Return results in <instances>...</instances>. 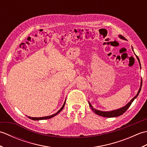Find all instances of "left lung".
<instances>
[{
	"mask_svg": "<svg viewBox=\"0 0 147 147\" xmlns=\"http://www.w3.org/2000/svg\"><path fill=\"white\" fill-rule=\"evenodd\" d=\"M120 37V38L121 39H123V40H126L125 38H124V36H123L122 35H119V36ZM133 49V48H132ZM136 56V58L138 59V60L139 61V63H140V67H141V65H140V60H139V58L138 57V56ZM142 80L141 81V85H140V88L138 90V93H137L136 95L135 96V97L131 99V100L128 104H127L124 107H122V108H120L119 109H117V110H114V111H98V110H96V109H95L93 107V106L91 105V104L89 102V105L90 108H91L92 109V111L95 112V114H96L97 115H100V116H102V117H117V116H119V115L123 114L124 112H125L127 110V109H128L130 105H131L132 102L134 101V100H135L137 96H138V95H139V93L140 92V90H141V88H142Z\"/></svg>",
	"mask_w": 147,
	"mask_h": 147,
	"instance_id": "left-lung-1",
	"label": "left lung"
}]
</instances>
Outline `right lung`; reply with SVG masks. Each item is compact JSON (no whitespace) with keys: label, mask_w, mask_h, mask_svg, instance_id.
Masks as SVG:
<instances>
[{"label":"right lung","mask_w":147,"mask_h":147,"mask_svg":"<svg viewBox=\"0 0 147 147\" xmlns=\"http://www.w3.org/2000/svg\"><path fill=\"white\" fill-rule=\"evenodd\" d=\"M65 101L64 102V104H63V105H62V107L59 109V111L57 112H56L55 114H52V115H49V116H46V117H30V116H28V117H29L30 119H32V120H37V121H38V120H44V119H51V118H52V117H54L55 115H56L57 114H58L59 112H60L62 109H63V108H64V105H65Z\"/></svg>","instance_id":"obj_1"}]
</instances>
